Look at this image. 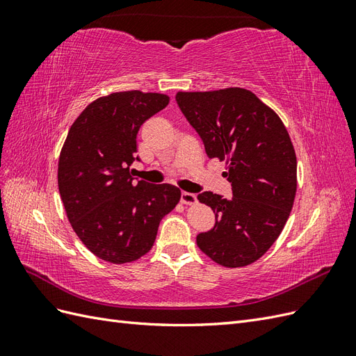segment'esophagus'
I'll list each match as a JSON object with an SVG mask.
<instances>
[{
	"mask_svg": "<svg viewBox=\"0 0 356 356\" xmlns=\"http://www.w3.org/2000/svg\"><path fill=\"white\" fill-rule=\"evenodd\" d=\"M196 202H197V197H196V195H193V193H187V191L181 193V203L195 204Z\"/></svg>",
	"mask_w": 356,
	"mask_h": 356,
	"instance_id": "esophagus-1",
	"label": "esophagus"
}]
</instances>
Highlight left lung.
I'll list each match as a JSON object with an SVG mask.
<instances>
[{
	"label": "left lung",
	"mask_w": 356,
	"mask_h": 356,
	"mask_svg": "<svg viewBox=\"0 0 356 356\" xmlns=\"http://www.w3.org/2000/svg\"><path fill=\"white\" fill-rule=\"evenodd\" d=\"M177 102L209 159L225 161L233 197L200 193L213 211V229L197 246L222 267L250 266L284 230L297 191V157L284 122L251 90L178 92Z\"/></svg>",
	"instance_id": "left-lung-1"
}]
</instances>
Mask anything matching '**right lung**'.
I'll return each mask as SVG.
<instances>
[{"label":"right lung","mask_w":356,"mask_h":356,"mask_svg":"<svg viewBox=\"0 0 356 356\" xmlns=\"http://www.w3.org/2000/svg\"><path fill=\"white\" fill-rule=\"evenodd\" d=\"M163 93L114 92L75 118L58 163V186L71 227L88 250L111 264L132 263L152 250L161 218L181 190L134 181L141 124L169 104Z\"/></svg>","instance_id":"add662e5"}]
</instances>
